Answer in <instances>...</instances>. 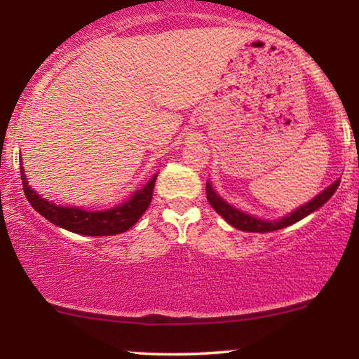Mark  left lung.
Masks as SVG:
<instances>
[{
    "instance_id": "1",
    "label": "left lung",
    "mask_w": 359,
    "mask_h": 359,
    "mask_svg": "<svg viewBox=\"0 0 359 359\" xmlns=\"http://www.w3.org/2000/svg\"><path fill=\"white\" fill-rule=\"evenodd\" d=\"M337 187H339V180H336L334 184L329 185L325 191H323L319 196L314 197L311 203H307L306 205H300L297 211H294L290 216L282 217V219L278 221H262L258 219V217L250 216V214L238 211V209H234L233 205L224 203V201H222L221 197L212 191L211 184L209 182L205 184V196H208L209 204L212 205L214 211L221 214V216L236 229H241V231H248V233H270V231H277V229L285 228V226L294 224V222L304 219V217L309 216V214L314 212L316 209H319L320 205H324L329 199H331V196L336 192Z\"/></svg>"
}]
</instances>
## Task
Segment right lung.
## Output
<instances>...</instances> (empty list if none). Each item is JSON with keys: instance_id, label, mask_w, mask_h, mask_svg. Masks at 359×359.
I'll use <instances>...</instances> for the list:
<instances>
[{"instance_id": "1", "label": "right lung", "mask_w": 359, "mask_h": 359, "mask_svg": "<svg viewBox=\"0 0 359 359\" xmlns=\"http://www.w3.org/2000/svg\"><path fill=\"white\" fill-rule=\"evenodd\" d=\"M20 174H22L25 196L36 212L42 214L45 219L53 222L55 226L77 234H86V236H111V234L128 231L150 205L156 180L155 175L145 187L135 192L125 204H119L118 208L90 212L81 208H60V205L48 203L34 189L28 187L22 165H20Z\"/></svg>"}]
</instances>
